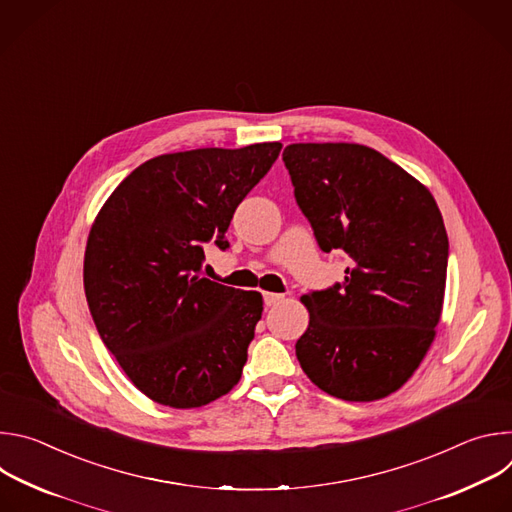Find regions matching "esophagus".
<instances>
[{
    "instance_id": "obj_1",
    "label": "esophagus",
    "mask_w": 512,
    "mask_h": 512,
    "mask_svg": "<svg viewBox=\"0 0 512 512\" xmlns=\"http://www.w3.org/2000/svg\"><path fill=\"white\" fill-rule=\"evenodd\" d=\"M263 302L267 308L271 306H277L283 302V294H273V291H267V294H263Z\"/></svg>"
}]
</instances>
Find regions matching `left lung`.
<instances>
[{
  "mask_svg": "<svg viewBox=\"0 0 512 512\" xmlns=\"http://www.w3.org/2000/svg\"><path fill=\"white\" fill-rule=\"evenodd\" d=\"M283 164L320 249L348 259L342 283L302 298V369L344 401L387 397L419 367L442 316V212L423 184L367 145L291 143Z\"/></svg>",
  "mask_w": 512,
  "mask_h": 512,
  "instance_id": "8db88e82",
  "label": "left lung"
}]
</instances>
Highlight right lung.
I'll list each match as a JSON object with an SVG mask.
<instances>
[{
	"mask_svg": "<svg viewBox=\"0 0 512 512\" xmlns=\"http://www.w3.org/2000/svg\"><path fill=\"white\" fill-rule=\"evenodd\" d=\"M279 152L269 141L158 156L95 218L85 251L93 322L131 383L162 405L202 407L241 379L263 300L204 277V247L229 249L237 206Z\"/></svg>",
	"mask_w": 512,
	"mask_h": 512,
	"instance_id": "right-lung-1",
	"label": "right lung"
}]
</instances>
